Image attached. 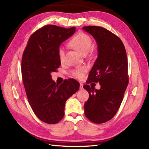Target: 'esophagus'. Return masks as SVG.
Wrapping results in <instances>:
<instances>
[{
  "instance_id": "obj_1",
  "label": "esophagus",
  "mask_w": 149,
  "mask_h": 149,
  "mask_svg": "<svg viewBox=\"0 0 149 149\" xmlns=\"http://www.w3.org/2000/svg\"><path fill=\"white\" fill-rule=\"evenodd\" d=\"M83 89V84L82 83L80 84V89Z\"/></svg>"
}]
</instances>
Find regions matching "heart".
<instances>
[{
  "label": "heart",
  "instance_id": "heart-1",
  "mask_svg": "<svg viewBox=\"0 0 149 149\" xmlns=\"http://www.w3.org/2000/svg\"><path fill=\"white\" fill-rule=\"evenodd\" d=\"M92 40L89 36L84 33L79 32L70 40L69 44L72 48L81 53L82 55H86L89 52L92 46ZM58 55L61 62L63 61L65 58V49L62 47H60L58 48ZM86 71V67L82 66L72 70L70 73L73 77L79 79H82Z\"/></svg>",
  "mask_w": 149,
  "mask_h": 149
}]
</instances>
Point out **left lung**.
I'll use <instances>...</instances> for the list:
<instances>
[{"label":"left lung","mask_w":149,"mask_h":149,"mask_svg":"<svg viewBox=\"0 0 149 149\" xmlns=\"http://www.w3.org/2000/svg\"><path fill=\"white\" fill-rule=\"evenodd\" d=\"M97 45L98 56L90 71L87 84L99 82L100 89L83 86L89 97L84 104L86 116L94 123H103L114 116L128 84V60L120 38L102 27L84 26Z\"/></svg>","instance_id":"obj_1"}]
</instances>
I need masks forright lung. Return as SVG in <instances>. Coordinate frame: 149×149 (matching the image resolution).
Segmentation results:
<instances>
[{
    "mask_svg": "<svg viewBox=\"0 0 149 149\" xmlns=\"http://www.w3.org/2000/svg\"><path fill=\"white\" fill-rule=\"evenodd\" d=\"M75 29L46 25L32 34L22 55V78L29 104L46 123L55 124L62 119L66 101L79 89V83L74 79L58 86L51 75L61 65L60 45L74 35Z\"/></svg>",
    "mask_w": 149,
    "mask_h": 149,
    "instance_id": "obj_1",
    "label": "right lung"
}]
</instances>
